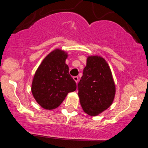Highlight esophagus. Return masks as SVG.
<instances>
[{"instance_id":"34e87169","label":"esophagus","mask_w":148,"mask_h":148,"mask_svg":"<svg viewBox=\"0 0 148 148\" xmlns=\"http://www.w3.org/2000/svg\"><path fill=\"white\" fill-rule=\"evenodd\" d=\"M73 79H74V81H75V82L77 84L78 81H79V77H78V76H74V77H73Z\"/></svg>"}]
</instances>
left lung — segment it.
I'll return each mask as SVG.
<instances>
[{
	"label": "left lung",
	"mask_w": 148,
	"mask_h": 148,
	"mask_svg": "<svg viewBox=\"0 0 148 148\" xmlns=\"http://www.w3.org/2000/svg\"><path fill=\"white\" fill-rule=\"evenodd\" d=\"M78 90L83 110L90 116L99 115L112 104L115 86L111 69L103 58L88 57Z\"/></svg>",
	"instance_id": "1"
}]
</instances>
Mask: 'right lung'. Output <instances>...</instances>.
Segmentation results:
<instances>
[{
    "mask_svg": "<svg viewBox=\"0 0 148 148\" xmlns=\"http://www.w3.org/2000/svg\"><path fill=\"white\" fill-rule=\"evenodd\" d=\"M67 58V53L56 49L46 56L35 72L31 91L37 102L45 109L58 107L69 92L76 90V82L65 63Z\"/></svg>",
    "mask_w": 148,
    "mask_h": 148,
    "instance_id": "add662e5",
    "label": "right lung"
}]
</instances>
